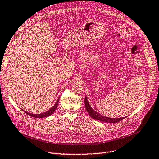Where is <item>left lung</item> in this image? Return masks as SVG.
Wrapping results in <instances>:
<instances>
[{"mask_svg": "<svg viewBox=\"0 0 159 159\" xmlns=\"http://www.w3.org/2000/svg\"><path fill=\"white\" fill-rule=\"evenodd\" d=\"M84 103H85V107L86 108V110L88 112L89 115H90V117L95 120H98L99 121L102 122H107V123H110V124H115L117 123L118 122H120L121 120H122L123 119H124L126 117H120V118H110V117H107L104 116V115H102V114H100L98 112H96V111H94L91 107L89 105L88 100L87 97H85V99H84Z\"/></svg>", "mask_w": 159, "mask_h": 159, "instance_id": "8db88e82", "label": "left lung"}]
</instances>
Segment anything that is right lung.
I'll return each mask as SVG.
<instances>
[{"instance_id":"right-lung-1","label":"right lung","mask_w":159,"mask_h":159,"mask_svg":"<svg viewBox=\"0 0 159 159\" xmlns=\"http://www.w3.org/2000/svg\"><path fill=\"white\" fill-rule=\"evenodd\" d=\"M59 100H60V98L57 99L56 103H55V105L50 109L48 111L44 112V113H40V114H33V113H30L29 112H27L23 110H22L25 113H26L27 115H30V116L31 117H35V118H44V117H47L48 116H49V115H52L53 113V112L55 111V110L57 108V104H58V102H59Z\"/></svg>"}]
</instances>
